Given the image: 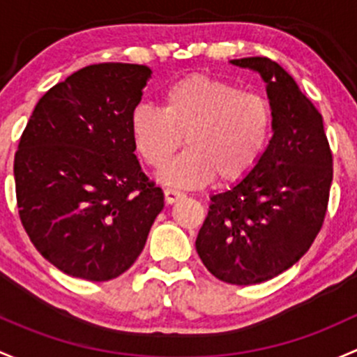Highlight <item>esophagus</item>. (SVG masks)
<instances>
[{"instance_id": "obj_1", "label": "esophagus", "mask_w": 357, "mask_h": 357, "mask_svg": "<svg viewBox=\"0 0 357 357\" xmlns=\"http://www.w3.org/2000/svg\"><path fill=\"white\" fill-rule=\"evenodd\" d=\"M183 194L178 192V190L175 189H165V201H167V204H174L177 203L178 199H182Z\"/></svg>"}]
</instances>
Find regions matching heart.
Returning <instances> with one entry per match:
<instances>
[{"mask_svg":"<svg viewBox=\"0 0 357 357\" xmlns=\"http://www.w3.org/2000/svg\"><path fill=\"white\" fill-rule=\"evenodd\" d=\"M271 132L273 109L266 98L201 73L172 84L163 109L141 105L130 116L135 149L153 168L168 163L183 137L185 151L160 172L161 182L183 189L213 178L222 185L242 182L263 160Z\"/></svg>","mask_w":357,"mask_h":357,"instance_id":"obj_1","label":"heart"}]
</instances>
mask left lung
Returning a JSON list of instances; mask_svg holds the SVG:
<instances>
[{
  "label": "left lung",
  "instance_id": "obj_1",
  "mask_svg": "<svg viewBox=\"0 0 357 357\" xmlns=\"http://www.w3.org/2000/svg\"><path fill=\"white\" fill-rule=\"evenodd\" d=\"M230 63L264 80L273 135L249 177L213 194L196 251L218 280L255 285L284 273L313 244L328 206L332 151L321 115L280 65L264 56Z\"/></svg>",
  "mask_w": 357,
  "mask_h": 357
}]
</instances>
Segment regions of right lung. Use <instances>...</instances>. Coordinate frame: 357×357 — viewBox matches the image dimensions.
<instances>
[{"instance_id": "right-lung-1", "label": "right lung", "mask_w": 357, "mask_h": 357, "mask_svg": "<svg viewBox=\"0 0 357 357\" xmlns=\"http://www.w3.org/2000/svg\"><path fill=\"white\" fill-rule=\"evenodd\" d=\"M149 79L146 65L80 68L39 99L18 142L13 175L22 225L70 277H120L163 209V190L142 174L130 135Z\"/></svg>"}]
</instances>
